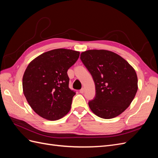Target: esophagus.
Masks as SVG:
<instances>
[{
    "instance_id": "1",
    "label": "esophagus",
    "mask_w": 158,
    "mask_h": 158,
    "mask_svg": "<svg viewBox=\"0 0 158 158\" xmlns=\"http://www.w3.org/2000/svg\"><path fill=\"white\" fill-rule=\"evenodd\" d=\"M84 88H82L80 90V93L81 94H84Z\"/></svg>"
}]
</instances>
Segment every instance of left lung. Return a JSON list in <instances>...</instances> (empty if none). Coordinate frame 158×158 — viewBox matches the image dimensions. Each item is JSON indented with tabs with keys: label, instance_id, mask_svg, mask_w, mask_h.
<instances>
[{
	"label": "left lung",
	"instance_id": "left-lung-1",
	"mask_svg": "<svg viewBox=\"0 0 158 158\" xmlns=\"http://www.w3.org/2000/svg\"><path fill=\"white\" fill-rule=\"evenodd\" d=\"M80 59L92 76L95 96L88 102L99 117H116L130 106L138 90L135 70L123 57L107 50H88Z\"/></svg>",
	"mask_w": 158,
	"mask_h": 158
}]
</instances>
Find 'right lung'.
<instances>
[{
    "label": "right lung",
    "instance_id": "obj_1",
    "mask_svg": "<svg viewBox=\"0 0 158 158\" xmlns=\"http://www.w3.org/2000/svg\"><path fill=\"white\" fill-rule=\"evenodd\" d=\"M79 56V51L56 49L40 55L28 64L23 76V92L38 115L56 121L69 112L76 93L69 87L67 71Z\"/></svg>",
    "mask_w": 158,
    "mask_h": 158
}]
</instances>
